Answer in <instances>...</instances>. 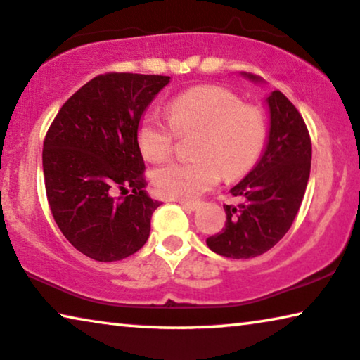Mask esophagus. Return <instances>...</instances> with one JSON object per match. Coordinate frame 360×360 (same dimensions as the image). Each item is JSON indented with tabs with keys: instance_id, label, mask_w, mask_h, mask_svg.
I'll return each mask as SVG.
<instances>
[{
	"instance_id": "obj_1",
	"label": "esophagus",
	"mask_w": 360,
	"mask_h": 360,
	"mask_svg": "<svg viewBox=\"0 0 360 360\" xmlns=\"http://www.w3.org/2000/svg\"><path fill=\"white\" fill-rule=\"evenodd\" d=\"M179 205L182 207V209H186V210H191V212H194V210H197L199 209V205H200V202H187V200H179Z\"/></svg>"
}]
</instances>
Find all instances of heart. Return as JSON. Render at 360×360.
<instances>
[{
    "instance_id": "1",
    "label": "heart",
    "mask_w": 360,
    "mask_h": 360,
    "mask_svg": "<svg viewBox=\"0 0 360 360\" xmlns=\"http://www.w3.org/2000/svg\"><path fill=\"white\" fill-rule=\"evenodd\" d=\"M168 120L146 112L136 127V141L148 161H165L178 135L195 134L191 161H174L151 174L156 192L169 199L191 200L221 179L246 174L262 153L267 136L264 110L243 104L219 86H195L168 103Z\"/></svg>"
}]
</instances>
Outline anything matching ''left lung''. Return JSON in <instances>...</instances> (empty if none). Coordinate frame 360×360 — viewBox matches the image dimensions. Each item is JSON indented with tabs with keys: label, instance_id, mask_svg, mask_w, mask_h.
Masks as SVG:
<instances>
[{
	"label": "left lung",
	"instance_id": "1",
	"mask_svg": "<svg viewBox=\"0 0 360 360\" xmlns=\"http://www.w3.org/2000/svg\"><path fill=\"white\" fill-rule=\"evenodd\" d=\"M243 77L261 83L259 77ZM269 134L250 173L230 192L238 205H224L225 229L207 238V246L231 259L261 256L277 245L290 229L305 195L311 168V140L302 115L281 91L266 99Z\"/></svg>",
	"mask_w": 360,
	"mask_h": 360
}]
</instances>
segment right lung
I'll return each instance as SVG.
<instances>
[{
	"mask_svg": "<svg viewBox=\"0 0 360 360\" xmlns=\"http://www.w3.org/2000/svg\"><path fill=\"white\" fill-rule=\"evenodd\" d=\"M168 83L160 75H99L62 105L45 135L50 210L65 238L91 259L120 261L148 240L160 202L145 191L136 127Z\"/></svg>",
	"mask_w": 360,
	"mask_h": 360,
	"instance_id": "add662e5",
	"label": "right lung"
}]
</instances>
